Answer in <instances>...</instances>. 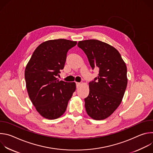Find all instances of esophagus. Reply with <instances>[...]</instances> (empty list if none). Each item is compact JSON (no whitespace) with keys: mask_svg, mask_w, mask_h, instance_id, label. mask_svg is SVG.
I'll use <instances>...</instances> for the list:
<instances>
[{"mask_svg":"<svg viewBox=\"0 0 153 153\" xmlns=\"http://www.w3.org/2000/svg\"><path fill=\"white\" fill-rule=\"evenodd\" d=\"M80 85H81L80 83H79V82H76V86H77V88H79V87L80 86Z\"/></svg>","mask_w":153,"mask_h":153,"instance_id":"34e87169","label":"esophagus"}]
</instances>
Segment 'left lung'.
Instances as JSON below:
<instances>
[{"label":"left lung","instance_id":"1","mask_svg":"<svg viewBox=\"0 0 153 153\" xmlns=\"http://www.w3.org/2000/svg\"><path fill=\"white\" fill-rule=\"evenodd\" d=\"M78 47L85 53L92 69L99 73L89 83L90 93L85 98L88 115L94 120L110 116L121 103L128 83L126 65L113 46L95 39L79 41Z\"/></svg>","mask_w":153,"mask_h":153}]
</instances>
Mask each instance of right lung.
Instances as JSON below:
<instances>
[{"label":"right lung","instance_id":"right-lung-1","mask_svg":"<svg viewBox=\"0 0 153 153\" xmlns=\"http://www.w3.org/2000/svg\"><path fill=\"white\" fill-rule=\"evenodd\" d=\"M76 41L59 39L42 43L34 50L25 70L29 97L37 111L45 119L60 117L66 111L76 88L75 82L59 80L68 51Z\"/></svg>","mask_w":153,"mask_h":153}]
</instances>
